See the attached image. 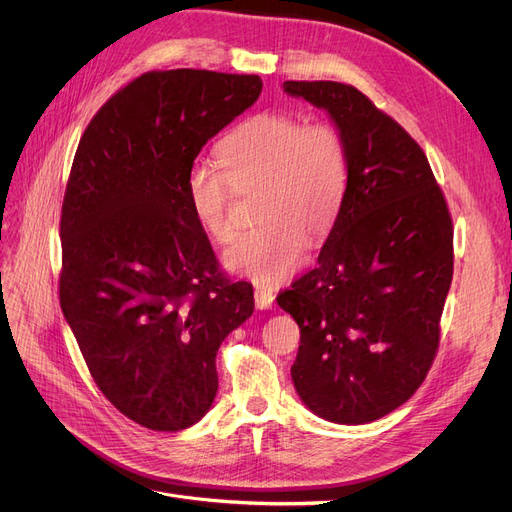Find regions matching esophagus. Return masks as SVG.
Masks as SVG:
<instances>
[{"label":"esophagus","mask_w":512,"mask_h":512,"mask_svg":"<svg viewBox=\"0 0 512 512\" xmlns=\"http://www.w3.org/2000/svg\"><path fill=\"white\" fill-rule=\"evenodd\" d=\"M255 305H257V309H261V311L270 309V307L274 305V294H272L270 290H265V288H257V290H255Z\"/></svg>","instance_id":"obj_1"}]
</instances>
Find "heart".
Instances as JSON below:
<instances>
[{"label": "heart", "instance_id": "heart-1", "mask_svg": "<svg viewBox=\"0 0 512 512\" xmlns=\"http://www.w3.org/2000/svg\"><path fill=\"white\" fill-rule=\"evenodd\" d=\"M218 166L195 159L184 174V195L197 224L213 240L232 236V191L257 188L255 228L224 253L230 272L274 288L297 274L309 245L336 226L348 188V149L326 122L267 112L230 130L218 145Z\"/></svg>", "mask_w": 512, "mask_h": 512}]
</instances>
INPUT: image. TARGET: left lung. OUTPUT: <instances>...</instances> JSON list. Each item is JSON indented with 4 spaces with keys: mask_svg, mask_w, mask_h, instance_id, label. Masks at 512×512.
<instances>
[{
    "mask_svg": "<svg viewBox=\"0 0 512 512\" xmlns=\"http://www.w3.org/2000/svg\"><path fill=\"white\" fill-rule=\"evenodd\" d=\"M328 112L348 149L340 218L317 265L278 305L301 328L290 375L317 417L363 425L415 394L440 342L452 282V220L421 147L361 91L286 80Z\"/></svg>",
    "mask_w": 512,
    "mask_h": 512,
    "instance_id": "left-lung-1",
    "label": "left lung"
}]
</instances>
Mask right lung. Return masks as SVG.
<instances>
[{
    "label": "right lung",
    "mask_w": 512,
    "mask_h": 512,
    "mask_svg": "<svg viewBox=\"0 0 512 512\" xmlns=\"http://www.w3.org/2000/svg\"><path fill=\"white\" fill-rule=\"evenodd\" d=\"M261 89L255 74L147 72L101 107L74 155L60 305L103 396L155 432L205 417L218 348L255 309L253 286L222 276L184 174Z\"/></svg>",
    "instance_id": "right-lung-1"
}]
</instances>
